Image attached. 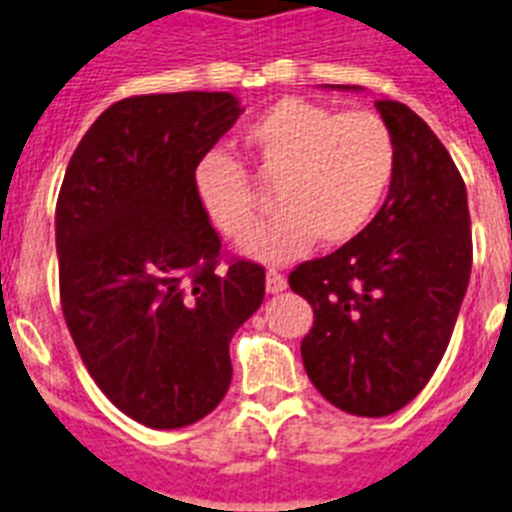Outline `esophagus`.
<instances>
[{
	"mask_svg": "<svg viewBox=\"0 0 512 512\" xmlns=\"http://www.w3.org/2000/svg\"><path fill=\"white\" fill-rule=\"evenodd\" d=\"M284 289H287V279L279 271H266V292L269 295H279Z\"/></svg>",
	"mask_w": 512,
	"mask_h": 512,
	"instance_id": "1",
	"label": "esophagus"
}]
</instances>
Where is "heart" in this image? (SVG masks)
<instances>
[{
	"label": "heart",
	"instance_id": "1",
	"mask_svg": "<svg viewBox=\"0 0 512 512\" xmlns=\"http://www.w3.org/2000/svg\"><path fill=\"white\" fill-rule=\"evenodd\" d=\"M253 166L274 184V210L266 228L259 200L243 166L210 151L192 171L194 197L217 233L243 241V256L261 264H287L315 241L343 246L364 233L390 192L397 146L390 125L369 110L338 112L300 97L266 107L243 133Z\"/></svg>",
	"mask_w": 512,
	"mask_h": 512
}]
</instances>
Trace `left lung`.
Listing matches in <instances>:
<instances>
[{"label":"left lung","instance_id":"1","mask_svg":"<svg viewBox=\"0 0 512 512\" xmlns=\"http://www.w3.org/2000/svg\"><path fill=\"white\" fill-rule=\"evenodd\" d=\"M374 107L397 146L382 210L354 241L289 274L315 310L300 346L307 377L330 405L361 418L397 413L428 384L472 274L467 187L449 151L408 104Z\"/></svg>","mask_w":512,"mask_h":512}]
</instances>
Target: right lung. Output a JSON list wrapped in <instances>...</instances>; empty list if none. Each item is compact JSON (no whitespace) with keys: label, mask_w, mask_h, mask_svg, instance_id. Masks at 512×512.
I'll use <instances>...</instances> for the list:
<instances>
[{"label":"right lung","mask_w":512,"mask_h":512,"mask_svg":"<svg viewBox=\"0 0 512 512\" xmlns=\"http://www.w3.org/2000/svg\"><path fill=\"white\" fill-rule=\"evenodd\" d=\"M243 115L230 92L115 102L76 146L56 205L61 307L81 361L128 418L197 423L230 387V341L264 269L217 271L220 238L192 171Z\"/></svg>","instance_id":"1"}]
</instances>
